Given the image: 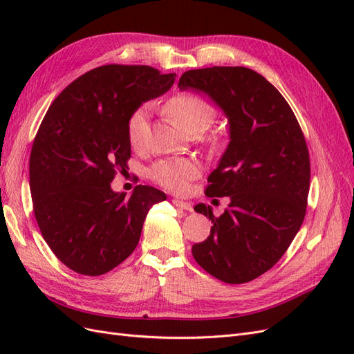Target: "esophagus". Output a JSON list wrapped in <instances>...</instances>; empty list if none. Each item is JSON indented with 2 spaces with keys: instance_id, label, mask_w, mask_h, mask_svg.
<instances>
[{
  "instance_id": "1",
  "label": "esophagus",
  "mask_w": 354,
  "mask_h": 354,
  "mask_svg": "<svg viewBox=\"0 0 354 354\" xmlns=\"http://www.w3.org/2000/svg\"><path fill=\"white\" fill-rule=\"evenodd\" d=\"M173 203L177 207V208H181V209H186V211H194V208H192L190 202H186V201H181V199H173Z\"/></svg>"
}]
</instances>
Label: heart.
I'll use <instances>...</instances> for the list:
<instances>
[{
	"mask_svg": "<svg viewBox=\"0 0 354 354\" xmlns=\"http://www.w3.org/2000/svg\"><path fill=\"white\" fill-rule=\"evenodd\" d=\"M167 112L180 125L183 131L189 133L195 128H205L216 116V109L205 99L192 93H178L167 103ZM151 106L147 103L138 106L127 121L128 140L134 149H142L147 137V121ZM199 167L194 159L169 158L160 159L149 168V177L155 183L171 192H183L190 180L196 178Z\"/></svg>",
	"mask_w": 354,
	"mask_h": 354,
	"instance_id": "heart-1",
	"label": "heart"
}]
</instances>
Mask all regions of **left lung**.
<instances>
[{
  "instance_id": "8db88e82",
  "label": "left lung",
  "mask_w": 354,
  "mask_h": 354,
  "mask_svg": "<svg viewBox=\"0 0 354 354\" xmlns=\"http://www.w3.org/2000/svg\"><path fill=\"white\" fill-rule=\"evenodd\" d=\"M178 87L208 94L230 125V143L205 189L230 203L220 217L205 203L195 207L212 227L192 254L223 282H250L281 260L303 224L310 158L301 127L283 95L248 68L192 69Z\"/></svg>"
}]
</instances>
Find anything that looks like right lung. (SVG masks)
Returning a JSON list of instances; mask_svg holds the SVG:
<instances>
[{"label": "right lung", "instance_id": "obj_1", "mask_svg": "<svg viewBox=\"0 0 354 354\" xmlns=\"http://www.w3.org/2000/svg\"><path fill=\"white\" fill-rule=\"evenodd\" d=\"M176 73L145 65H104L71 82L51 103L32 145L29 186L42 238L71 270L111 272L130 255L164 192L111 189L127 171V121L143 102L171 88Z\"/></svg>", "mask_w": 354, "mask_h": 354}]
</instances>
